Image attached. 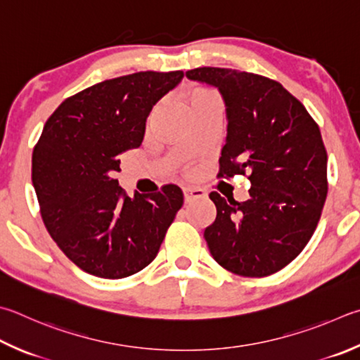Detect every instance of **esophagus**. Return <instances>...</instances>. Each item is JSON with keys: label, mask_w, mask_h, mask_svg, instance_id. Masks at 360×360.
Wrapping results in <instances>:
<instances>
[{"label": "esophagus", "mask_w": 360, "mask_h": 360, "mask_svg": "<svg viewBox=\"0 0 360 360\" xmlns=\"http://www.w3.org/2000/svg\"><path fill=\"white\" fill-rule=\"evenodd\" d=\"M184 201L186 202H191L193 200H198V198H206V193L200 191V188H191V187H186L184 191Z\"/></svg>", "instance_id": "1"}]
</instances>
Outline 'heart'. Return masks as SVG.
Returning <instances> with one entry per match:
<instances>
[{
    "label": "heart",
    "mask_w": 360,
    "mask_h": 360,
    "mask_svg": "<svg viewBox=\"0 0 360 360\" xmlns=\"http://www.w3.org/2000/svg\"><path fill=\"white\" fill-rule=\"evenodd\" d=\"M209 94H211V93H209V91H206V89H193L187 94V103H191V102L197 101V99H201V97L209 96Z\"/></svg>",
    "instance_id": "obj_1"
}]
</instances>
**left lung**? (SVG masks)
Instances as JSON below:
<instances>
[{
    "mask_svg": "<svg viewBox=\"0 0 360 360\" xmlns=\"http://www.w3.org/2000/svg\"><path fill=\"white\" fill-rule=\"evenodd\" d=\"M217 88L226 139L220 176L248 173V200L209 193L217 215L205 230L212 258L244 277H266L304 250L328 195V153L318 124L278 82L221 68L186 72Z\"/></svg>",
    "mask_w": 360,
    "mask_h": 360,
    "instance_id": "left-lung-1",
    "label": "left lung"
}]
</instances>
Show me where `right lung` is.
Wrapping results in <instances>:
<instances>
[{
	"label": "right lung",
	"mask_w": 360,
	"mask_h": 360,
	"mask_svg": "<svg viewBox=\"0 0 360 360\" xmlns=\"http://www.w3.org/2000/svg\"><path fill=\"white\" fill-rule=\"evenodd\" d=\"M184 74L136 72L69 97L45 122L32 151V186L45 228L82 271L124 278L146 267L176 212L182 191L127 197L113 179L120 155L139 148L146 117Z\"/></svg>",
	"instance_id": "1"
}]
</instances>
